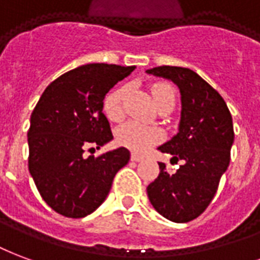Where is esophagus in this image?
<instances>
[{"mask_svg": "<svg viewBox=\"0 0 260 260\" xmlns=\"http://www.w3.org/2000/svg\"><path fill=\"white\" fill-rule=\"evenodd\" d=\"M143 159L144 158L141 155H138V153H132V160H134V162H141Z\"/></svg>", "mask_w": 260, "mask_h": 260, "instance_id": "esophagus-1", "label": "esophagus"}]
</instances>
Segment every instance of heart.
Instances as JSON below:
<instances>
[{
  "mask_svg": "<svg viewBox=\"0 0 260 260\" xmlns=\"http://www.w3.org/2000/svg\"><path fill=\"white\" fill-rule=\"evenodd\" d=\"M126 91L127 88L124 86L119 87L116 90L112 91L105 98L104 109H105L107 116L112 120H120L123 117V101H124ZM151 92H152L153 101L156 105L169 96H174L173 88L169 84H164V83L155 84ZM116 138L117 143L122 144L124 147H127L133 151H137V152H143L158 143L162 138V133L155 126H149V124L137 122V120H130L119 127Z\"/></svg>",
  "mask_w": 260,
  "mask_h": 260,
  "instance_id": "1",
  "label": "heart"
}]
</instances>
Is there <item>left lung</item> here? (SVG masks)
<instances>
[{
    "instance_id": "8db88e82",
    "label": "left lung",
    "mask_w": 260,
    "mask_h": 260,
    "mask_svg": "<svg viewBox=\"0 0 260 260\" xmlns=\"http://www.w3.org/2000/svg\"><path fill=\"white\" fill-rule=\"evenodd\" d=\"M147 73L168 79L179 87V132L158 149L173 155L176 162L183 160L173 173L166 170V165L159 164V176L147 187V194L164 217L187 223L208 208L229 168L234 143L233 119L220 94L194 70L159 66Z\"/></svg>"
}]
</instances>
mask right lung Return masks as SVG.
I'll list each match as a JSON object with an SVG mask.
<instances>
[{"instance_id":"add662e5","label":"right lung","mask_w":260,"mask_h":260,"mask_svg":"<svg viewBox=\"0 0 260 260\" xmlns=\"http://www.w3.org/2000/svg\"><path fill=\"white\" fill-rule=\"evenodd\" d=\"M134 66L90 63L70 70L45 88L30 117L29 172L47 205L66 217H84L107 200L112 181L130 160L127 148L98 158L84 151L113 140L104 100Z\"/></svg>"}]
</instances>
